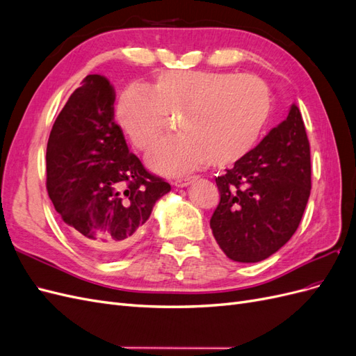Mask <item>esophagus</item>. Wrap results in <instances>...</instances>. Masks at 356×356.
Returning a JSON list of instances; mask_svg holds the SVG:
<instances>
[{"mask_svg": "<svg viewBox=\"0 0 356 356\" xmlns=\"http://www.w3.org/2000/svg\"><path fill=\"white\" fill-rule=\"evenodd\" d=\"M195 181V177H186V178H178L174 181V186L175 187H187L190 186L191 182Z\"/></svg>", "mask_w": 356, "mask_h": 356, "instance_id": "1", "label": "esophagus"}]
</instances>
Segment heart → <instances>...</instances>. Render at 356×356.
<instances>
[{
  "mask_svg": "<svg viewBox=\"0 0 356 356\" xmlns=\"http://www.w3.org/2000/svg\"><path fill=\"white\" fill-rule=\"evenodd\" d=\"M273 113L267 83L257 75L218 71H165L149 92L131 86L115 106V118L138 149L148 152L181 115L178 138L148 154L161 175L177 177L211 165L230 168L260 144Z\"/></svg>",
  "mask_w": 356,
  "mask_h": 356,
  "instance_id": "b5f03b06",
  "label": "heart"
}]
</instances>
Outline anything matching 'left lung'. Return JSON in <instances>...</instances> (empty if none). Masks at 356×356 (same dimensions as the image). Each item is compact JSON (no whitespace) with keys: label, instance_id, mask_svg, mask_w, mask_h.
Masks as SVG:
<instances>
[{"label":"left lung","instance_id":"1","mask_svg":"<svg viewBox=\"0 0 356 356\" xmlns=\"http://www.w3.org/2000/svg\"><path fill=\"white\" fill-rule=\"evenodd\" d=\"M310 145L297 105L254 152L215 178L213 238L230 260H266L291 239L310 196Z\"/></svg>","mask_w":356,"mask_h":356}]
</instances>
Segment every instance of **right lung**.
Segmentation results:
<instances>
[{
  "mask_svg": "<svg viewBox=\"0 0 356 356\" xmlns=\"http://www.w3.org/2000/svg\"><path fill=\"white\" fill-rule=\"evenodd\" d=\"M115 93L90 74L59 113L47 143L49 197L75 238L99 258L120 255L141 236L170 186L129 153L114 122Z\"/></svg>",
  "mask_w": 356,
  "mask_h": 356,
  "instance_id": "obj_1",
  "label": "right lung"
}]
</instances>
